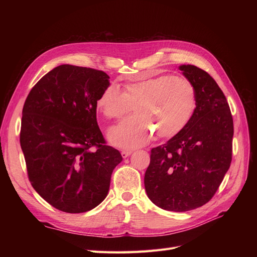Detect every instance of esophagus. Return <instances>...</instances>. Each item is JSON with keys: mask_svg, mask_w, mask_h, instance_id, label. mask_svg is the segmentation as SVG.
Masks as SVG:
<instances>
[{"mask_svg": "<svg viewBox=\"0 0 257 257\" xmlns=\"http://www.w3.org/2000/svg\"><path fill=\"white\" fill-rule=\"evenodd\" d=\"M131 154H132V151H128V150H123V151L121 152V155H122L123 159H126L127 157H130Z\"/></svg>", "mask_w": 257, "mask_h": 257, "instance_id": "esophagus-1", "label": "esophagus"}]
</instances>
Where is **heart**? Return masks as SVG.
I'll use <instances>...</instances> for the list:
<instances>
[{
    "label": "heart",
    "instance_id": "heart-1",
    "mask_svg": "<svg viewBox=\"0 0 257 257\" xmlns=\"http://www.w3.org/2000/svg\"><path fill=\"white\" fill-rule=\"evenodd\" d=\"M196 92L185 79L163 75L123 84L122 92L113 85L97 99V108L106 119L120 120L134 107L136 114L124 120L109 133V141L122 149L145 145L157 133L160 139L177 136L195 112Z\"/></svg>",
    "mask_w": 257,
    "mask_h": 257
}]
</instances>
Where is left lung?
<instances>
[{
	"label": "left lung",
	"instance_id": "obj_1",
	"mask_svg": "<svg viewBox=\"0 0 257 257\" xmlns=\"http://www.w3.org/2000/svg\"><path fill=\"white\" fill-rule=\"evenodd\" d=\"M179 69L195 89L196 109L182 132L151 150L145 188L154 205L183 212L204 206L219 189L230 166L234 122L211 76L194 65Z\"/></svg>",
	"mask_w": 257,
	"mask_h": 257
}]
</instances>
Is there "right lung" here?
I'll list each match as a JSON object with an SVG mask.
<instances>
[{"label": "right lung", "instance_id": "obj_1", "mask_svg": "<svg viewBox=\"0 0 257 257\" xmlns=\"http://www.w3.org/2000/svg\"><path fill=\"white\" fill-rule=\"evenodd\" d=\"M108 87L103 71L63 64L34 85L23 105L20 146L29 180L63 212H87L102 203L122 161L96 121L97 99Z\"/></svg>", "mask_w": 257, "mask_h": 257}]
</instances>
